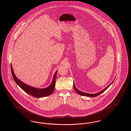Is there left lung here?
I'll use <instances>...</instances> for the list:
<instances>
[{
	"instance_id": "1",
	"label": "left lung",
	"mask_w": 131,
	"mask_h": 131,
	"mask_svg": "<svg viewBox=\"0 0 131 131\" xmlns=\"http://www.w3.org/2000/svg\"><path fill=\"white\" fill-rule=\"evenodd\" d=\"M112 82H113V81H112V82L111 84H110L107 87H106L104 89H103V90L101 91L100 92H98V93H97L95 94L86 93H84V92H81V91H80L79 90H78V89L75 87L74 82V84H73V86H74V89H75V91L78 93L79 94H80L81 95H82V96H87V97H96V96H98L99 95H100L103 92H104L106 90V89L108 88V87L112 84Z\"/></svg>"
}]
</instances>
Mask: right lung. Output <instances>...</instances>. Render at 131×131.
<instances>
[{
    "instance_id": "right-lung-1",
    "label": "right lung",
    "mask_w": 131,
    "mask_h": 131,
    "mask_svg": "<svg viewBox=\"0 0 131 131\" xmlns=\"http://www.w3.org/2000/svg\"><path fill=\"white\" fill-rule=\"evenodd\" d=\"M11 72H12L13 79L16 82V83L25 92L30 95L36 98H41V97H46L50 95L53 92L55 85H56L55 83H56V79L57 71L54 75L53 80L52 81L51 83L50 84V86L45 88L40 89V88H36L28 85L25 84V83L19 81V79L16 77V76L15 75L14 73L12 65H11Z\"/></svg>"
}]
</instances>
